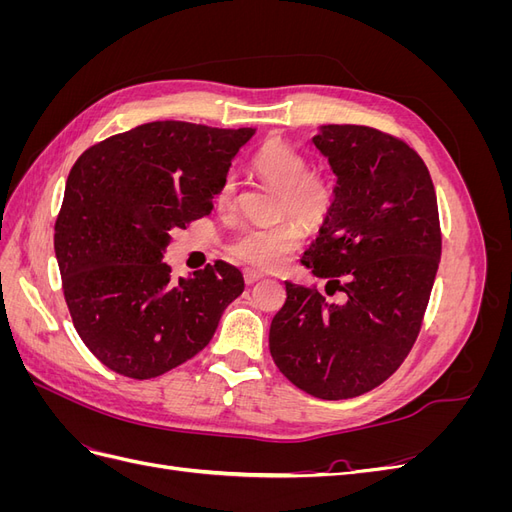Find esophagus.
<instances>
[{
    "instance_id": "esophagus-1",
    "label": "esophagus",
    "mask_w": 512,
    "mask_h": 512,
    "mask_svg": "<svg viewBox=\"0 0 512 512\" xmlns=\"http://www.w3.org/2000/svg\"><path fill=\"white\" fill-rule=\"evenodd\" d=\"M262 277H265V275H262L260 271H254V269H245V271H243V280H245L247 286L256 284L258 280H262Z\"/></svg>"
}]
</instances>
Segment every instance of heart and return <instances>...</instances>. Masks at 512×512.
<instances>
[{
	"mask_svg": "<svg viewBox=\"0 0 512 512\" xmlns=\"http://www.w3.org/2000/svg\"><path fill=\"white\" fill-rule=\"evenodd\" d=\"M254 173L280 190L275 203V218H297L309 228L320 226L335 203L333 181L314 173L312 162L301 149L271 138L254 153ZM215 207L222 213L237 207V179L228 175L222 179ZM303 241V226L296 220H284L265 228H250L228 245L230 256L256 269H275L297 250Z\"/></svg>",
	"mask_w": 512,
	"mask_h": 512,
	"instance_id": "1",
	"label": "heart"
}]
</instances>
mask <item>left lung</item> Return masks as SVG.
<instances>
[{
  "label": "left lung",
  "mask_w": 512,
  "mask_h": 512,
  "mask_svg": "<svg viewBox=\"0 0 512 512\" xmlns=\"http://www.w3.org/2000/svg\"><path fill=\"white\" fill-rule=\"evenodd\" d=\"M314 145L337 185L303 265L346 303L286 282L269 348L301 391L350 399L395 374L421 331L442 254L438 200L425 162L397 136L346 123L322 126Z\"/></svg>",
  "instance_id": "8db88e82"
}]
</instances>
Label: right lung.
<instances>
[{"label":"right lung","mask_w":512,"mask_h":512,"mask_svg":"<svg viewBox=\"0 0 512 512\" xmlns=\"http://www.w3.org/2000/svg\"><path fill=\"white\" fill-rule=\"evenodd\" d=\"M252 128L151 121L89 147L74 162L55 222V256L74 329L117 374L149 380L213 337L243 275L215 260L173 280L170 232L213 209Z\"/></svg>","instance_id":"1"}]
</instances>
